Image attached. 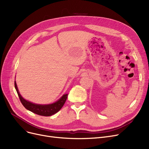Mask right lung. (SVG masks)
Wrapping results in <instances>:
<instances>
[{"mask_svg": "<svg viewBox=\"0 0 149 149\" xmlns=\"http://www.w3.org/2000/svg\"><path fill=\"white\" fill-rule=\"evenodd\" d=\"M15 86L17 91L19 97L20 99V101L21 103H22V105L24 106V107L26 109L35 113V114H37L40 116H49L58 112L63 107V105H64L68 96V94L63 95L58 101L51 104L40 105L33 104L30 101L25 100V99H24L22 96L20 95L16 81L15 82Z\"/></svg>", "mask_w": 149, "mask_h": 149, "instance_id": "obj_1", "label": "right lung"}]
</instances>
